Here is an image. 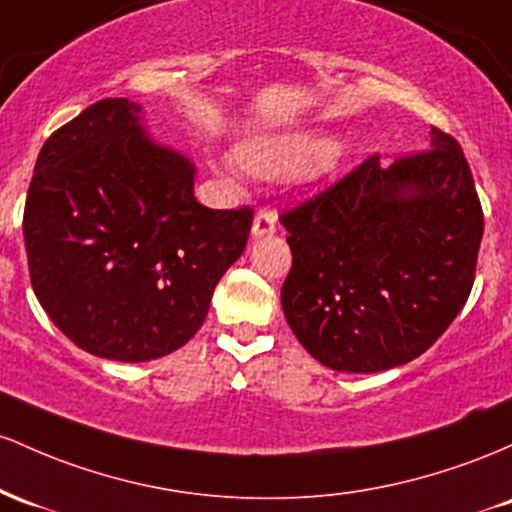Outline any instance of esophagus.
<instances>
[{"label":"esophagus","instance_id":"34e87169","mask_svg":"<svg viewBox=\"0 0 512 512\" xmlns=\"http://www.w3.org/2000/svg\"><path fill=\"white\" fill-rule=\"evenodd\" d=\"M275 225H278V217L273 215V212H256L254 217V225H251V237L254 239H261V237H268V234L275 232Z\"/></svg>","mask_w":512,"mask_h":512}]
</instances>
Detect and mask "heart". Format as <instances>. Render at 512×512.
Returning a JSON list of instances; mask_svg holds the SVG:
<instances>
[{
  "label": "heart",
  "mask_w": 512,
  "mask_h": 512,
  "mask_svg": "<svg viewBox=\"0 0 512 512\" xmlns=\"http://www.w3.org/2000/svg\"><path fill=\"white\" fill-rule=\"evenodd\" d=\"M358 147L350 142H333L317 132H287V135H258L241 140L237 157L246 171L261 179H290L314 169L317 176H333L353 162ZM227 174L232 166L222 164Z\"/></svg>",
  "instance_id": "obj_1"
}]
</instances>
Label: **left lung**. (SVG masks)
I'll return each instance as SVG.
<instances>
[{
	"instance_id": "1",
	"label": "left lung",
	"mask_w": 512,
	"mask_h": 512,
	"mask_svg": "<svg viewBox=\"0 0 512 512\" xmlns=\"http://www.w3.org/2000/svg\"><path fill=\"white\" fill-rule=\"evenodd\" d=\"M292 268L280 304L297 341L336 372L411 363L445 333L474 285L484 212L455 137L353 174L280 217Z\"/></svg>"
}]
</instances>
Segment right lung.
<instances>
[{"instance_id": "right-lung-1", "label": "right lung", "mask_w": 512, "mask_h": 512, "mask_svg": "<svg viewBox=\"0 0 512 512\" xmlns=\"http://www.w3.org/2000/svg\"><path fill=\"white\" fill-rule=\"evenodd\" d=\"M103 99L48 137L24 210L31 285L67 338L96 358L147 363L179 350L244 251L251 210L195 200V164Z\"/></svg>"}]
</instances>
